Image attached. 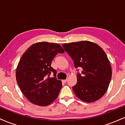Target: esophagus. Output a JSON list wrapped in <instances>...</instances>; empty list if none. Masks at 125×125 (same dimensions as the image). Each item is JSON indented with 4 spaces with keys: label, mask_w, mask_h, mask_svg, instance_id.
Listing matches in <instances>:
<instances>
[{
    "label": "esophagus",
    "mask_w": 125,
    "mask_h": 125,
    "mask_svg": "<svg viewBox=\"0 0 125 125\" xmlns=\"http://www.w3.org/2000/svg\"><path fill=\"white\" fill-rule=\"evenodd\" d=\"M67 80V79H64V80H62V82L63 83H66Z\"/></svg>",
    "instance_id": "obj_1"
}]
</instances>
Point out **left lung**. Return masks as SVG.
<instances>
[{
	"label": "left lung",
	"instance_id": "obj_1",
	"mask_svg": "<svg viewBox=\"0 0 125 125\" xmlns=\"http://www.w3.org/2000/svg\"><path fill=\"white\" fill-rule=\"evenodd\" d=\"M72 59L74 67H82L77 74V83L72 87L74 94L86 102H94L106 93L112 77L110 62L104 50L89 41L62 44Z\"/></svg>",
	"mask_w": 125,
	"mask_h": 125
}]
</instances>
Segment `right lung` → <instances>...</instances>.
<instances>
[{
  "label": "right lung",
  "mask_w": 125,
  "mask_h": 125,
  "mask_svg": "<svg viewBox=\"0 0 125 125\" xmlns=\"http://www.w3.org/2000/svg\"><path fill=\"white\" fill-rule=\"evenodd\" d=\"M60 44L46 42L31 46L21 57L16 77L21 92L32 104L44 106L58 97L62 86L56 79V71L51 66L58 53H63ZM54 77H49L51 73Z\"/></svg>",
  "instance_id": "1"
}]
</instances>
